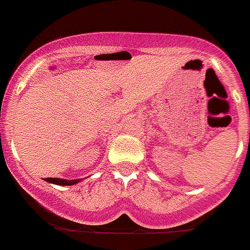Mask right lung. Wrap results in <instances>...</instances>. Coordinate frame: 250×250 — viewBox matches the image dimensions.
I'll return each mask as SVG.
<instances>
[{
  "instance_id": "add662e5",
  "label": "right lung",
  "mask_w": 250,
  "mask_h": 250,
  "mask_svg": "<svg viewBox=\"0 0 250 250\" xmlns=\"http://www.w3.org/2000/svg\"><path fill=\"white\" fill-rule=\"evenodd\" d=\"M45 181L51 182V184H55V185H62V186H70L75 185L80 180H64V179H58V177H46Z\"/></svg>"
}]
</instances>
